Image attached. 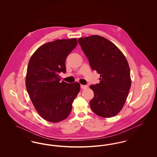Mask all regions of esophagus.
Segmentation results:
<instances>
[{
    "label": "esophagus",
    "mask_w": 157,
    "mask_h": 157,
    "mask_svg": "<svg viewBox=\"0 0 157 157\" xmlns=\"http://www.w3.org/2000/svg\"><path fill=\"white\" fill-rule=\"evenodd\" d=\"M88 85H81V88L83 90H85L88 88Z\"/></svg>",
    "instance_id": "obj_1"
}]
</instances>
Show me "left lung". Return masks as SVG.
<instances>
[{"label": "left lung", "mask_w": 157, "mask_h": 157, "mask_svg": "<svg viewBox=\"0 0 157 157\" xmlns=\"http://www.w3.org/2000/svg\"><path fill=\"white\" fill-rule=\"evenodd\" d=\"M78 42L90 67L100 74L99 83L90 86L94 92L90 108L99 117H114L122 109L131 86L127 59L116 45L102 36L80 37Z\"/></svg>", "instance_id": "8db88e82"}]
</instances>
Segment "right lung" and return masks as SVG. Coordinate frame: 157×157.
Masks as SVG:
<instances>
[{
  "instance_id": "1",
  "label": "right lung",
  "mask_w": 157,
  "mask_h": 157,
  "mask_svg": "<svg viewBox=\"0 0 157 157\" xmlns=\"http://www.w3.org/2000/svg\"><path fill=\"white\" fill-rule=\"evenodd\" d=\"M78 44L76 38L59 39L40 46L30 57L26 88L39 115L50 122L66 119L80 90L79 82H60L65 60Z\"/></svg>"
}]
</instances>
